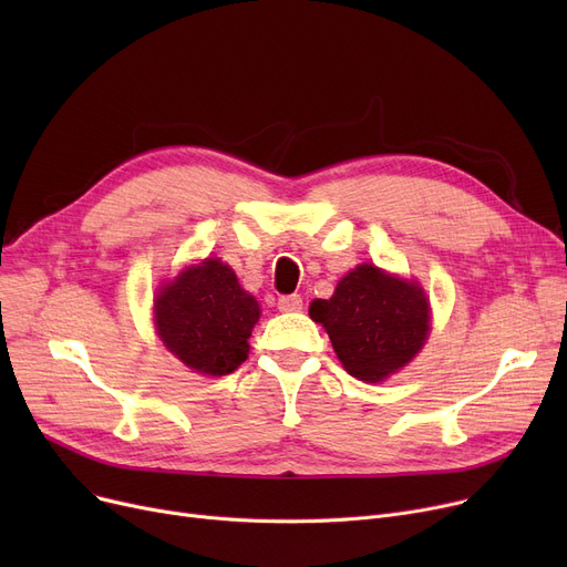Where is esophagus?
Wrapping results in <instances>:
<instances>
[{"label":"esophagus","instance_id":"esophagus-1","mask_svg":"<svg viewBox=\"0 0 567 567\" xmlns=\"http://www.w3.org/2000/svg\"><path fill=\"white\" fill-rule=\"evenodd\" d=\"M303 308V299L299 293H289V296H280L278 299V310L280 312H299Z\"/></svg>","mask_w":567,"mask_h":567}]
</instances>
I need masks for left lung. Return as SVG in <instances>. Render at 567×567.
<instances>
[{
    "mask_svg": "<svg viewBox=\"0 0 567 567\" xmlns=\"http://www.w3.org/2000/svg\"><path fill=\"white\" fill-rule=\"evenodd\" d=\"M310 317L329 333L344 370L361 381H383L404 368L427 340L430 308L415 282L355 266L333 299L312 301Z\"/></svg>",
    "mask_w": 567,
    "mask_h": 567,
    "instance_id": "1",
    "label": "left lung"
}]
</instances>
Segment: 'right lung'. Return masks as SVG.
Returning <instances> with one entry per match:
<instances>
[{
	"label": "right lung",
	"instance_id": "1",
	"mask_svg": "<svg viewBox=\"0 0 567 567\" xmlns=\"http://www.w3.org/2000/svg\"><path fill=\"white\" fill-rule=\"evenodd\" d=\"M259 303L220 259L186 268L156 296L163 344L190 370L223 377L248 359Z\"/></svg>",
	"mask_w": 567,
	"mask_h": 567
}]
</instances>
